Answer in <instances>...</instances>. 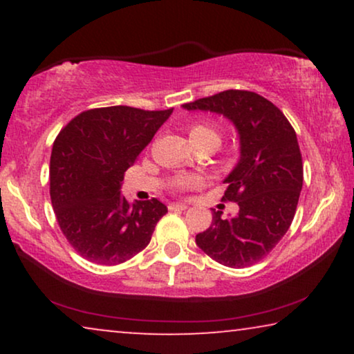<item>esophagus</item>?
Returning <instances> with one entry per match:
<instances>
[{
	"instance_id": "esophagus-1",
	"label": "esophagus",
	"mask_w": 354,
	"mask_h": 354,
	"mask_svg": "<svg viewBox=\"0 0 354 354\" xmlns=\"http://www.w3.org/2000/svg\"><path fill=\"white\" fill-rule=\"evenodd\" d=\"M187 207V203H171V205H169V209L171 211H185Z\"/></svg>"
}]
</instances>
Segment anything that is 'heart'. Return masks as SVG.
Listing matches in <instances>:
<instances>
[{"label": "heart", "instance_id": "1", "mask_svg": "<svg viewBox=\"0 0 354 354\" xmlns=\"http://www.w3.org/2000/svg\"><path fill=\"white\" fill-rule=\"evenodd\" d=\"M190 140L193 145H198V143H203V142H207V140H212V142H216L219 145L221 142V135L219 132L214 127H211V125L207 124H193L190 127ZM195 183V178L193 177H188V176H180L177 177L176 180H174V187L176 188H187Z\"/></svg>", "mask_w": 354, "mask_h": 354}]
</instances>
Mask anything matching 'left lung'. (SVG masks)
<instances>
[{"label":"left lung","instance_id":"obj_1","mask_svg":"<svg viewBox=\"0 0 354 354\" xmlns=\"http://www.w3.org/2000/svg\"><path fill=\"white\" fill-rule=\"evenodd\" d=\"M187 111H209L229 119L239 133L240 158L224 178V200L240 206L196 235V245L227 268L258 263L287 234L303 187V161L297 133L282 111L258 93L227 90L183 104Z\"/></svg>","mask_w":354,"mask_h":354}]
</instances>
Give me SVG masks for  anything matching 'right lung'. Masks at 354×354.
<instances>
[{
	"label": "right lung",
	"mask_w": 354,
	"mask_h": 354,
	"mask_svg": "<svg viewBox=\"0 0 354 354\" xmlns=\"http://www.w3.org/2000/svg\"><path fill=\"white\" fill-rule=\"evenodd\" d=\"M172 109L109 106L84 111L53 143L50 195L62 234L91 263L114 266L151 240L167 206L153 198L135 205L120 195L124 172L137 161Z\"/></svg>",
	"instance_id": "right-lung-1"
}]
</instances>
